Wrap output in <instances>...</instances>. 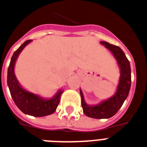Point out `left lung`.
Wrapping results in <instances>:
<instances>
[{
    "label": "left lung",
    "instance_id": "obj_1",
    "mask_svg": "<svg viewBox=\"0 0 147 147\" xmlns=\"http://www.w3.org/2000/svg\"><path fill=\"white\" fill-rule=\"evenodd\" d=\"M100 43L113 53L121 69V77L116 93L113 97L94 107H90L86 104L82 90H80V94L83 112L87 116L94 119H109L117 113L127 97L131 82V66L125 53L119 47L106 41H101Z\"/></svg>",
    "mask_w": 147,
    "mask_h": 147
}]
</instances>
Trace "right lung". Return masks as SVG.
Here are the masks:
<instances>
[{"mask_svg":"<svg viewBox=\"0 0 147 147\" xmlns=\"http://www.w3.org/2000/svg\"><path fill=\"white\" fill-rule=\"evenodd\" d=\"M32 40L25 41L14 52L8 67L7 85L15 104L22 113L34 117H42L51 115L56 111L63 91H59L51 100H43L38 96L28 92L20 87L14 74V65L20 52Z\"/></svg>","mask_w":147,"mask_h":147,"instance_id":"right-lung-1","label":"right lung"}]
</instances>
